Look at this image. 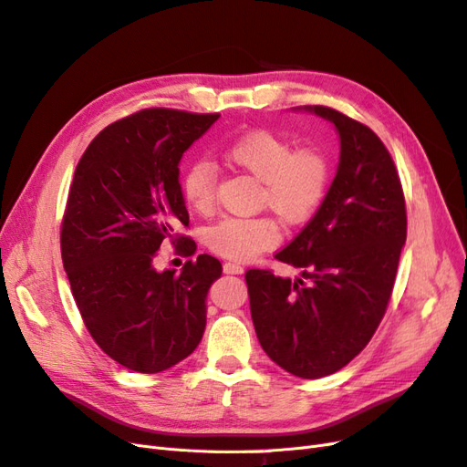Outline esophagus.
<instances>
[{
  "mask_svg": "<svg viewBox=\"0 0 467 467\" xmlns=\"http://www.w3.org/2000/svg\"><path fill=\"white\" fill-rule=\"evenodd\" d=\"M223 273L225 275H242L244 273V266L239 265V263L228 261V263H223Z\"/></svg>",
  "mask_w": 467,
  "mask_h": 467,
  "instance_id": "34e87169",
  "label": "esophagus"
}]
</instances>
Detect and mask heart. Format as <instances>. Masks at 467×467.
Wrapping results in <instances>:
<instances>
[{
	"instance_id": "b5f03b06",
	"label": "heart",
	"mask_w": 467,
	"mask_h": 467,
	"mask_svg": "<svg viewBox=\"0 0 467 467\" xmlns=\"http://www.w3.org/2000/svg\"><path fill=\"white\" fill-rule=\"evenodd\" d=\"M222 158L261 181V204L286 222L306 218L323 199L329 165L314 148L292 146L271 132L255 130L235 138ZM216 169L208 161H192L181 177V196L196 214H208L216 202ZM280 239L278 225L268 216H225L206 230V244L218 255L247 261Z\"/></svg>"
}]
</instances>
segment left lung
I'll list each match as a JSON object with an SVG mask.
<instances>
[{
	"instance_id": "8db88e82",
	"label": "left lung",
	"mask_w": 467,
	"mask_h": 467,
	"mask_svg": "<svg viewBox=\"0 0 467 467\" xmlns=\"http://www.w3.org/2000/svg\"><path fill=\"white\" fill-rule=\"evenodd\" d=\"M296 109L335 126L337 173L314 218L275 255L300 268V276L251 268L245 280L268 358L316 379L341 370L378 329L398 275L407 214L391 155L368 126L329 107Z\"/></svg>"
}]
</instances>
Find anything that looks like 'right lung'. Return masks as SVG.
<instances>
[{
	"mask_svg": "<svg viewBox=\"0 0 467 467\" xmlns=\"http://www.w3.org/2000/svg\"><path fill=\"white\" fill-rule=\"evenodd\" d=\"M220 115L146 109L99 132L76 167L62 222V261L78 309L105 355L140 374L171 368L199 347L212 255L158 271L163 242L194 255L179 163Z\"/></svg>",
	"mask_w": 467,
	"mask_h": 467,
	"instance_id": "obj_1",
	"label": "right lung"
}]
</instances>
